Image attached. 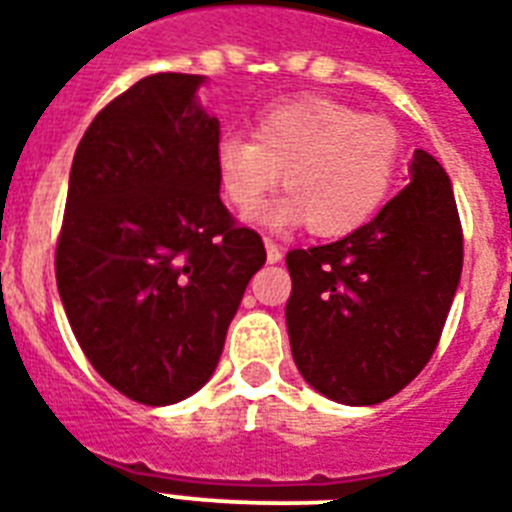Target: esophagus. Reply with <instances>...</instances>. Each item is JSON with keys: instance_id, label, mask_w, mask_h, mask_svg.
<instances>
[{"instance_id": "1", "label": "esophagus", "mask_w": 512, "mask_h": 512, "mask_svg": "<svg viewBox=\"0 0 512 512\" xmlns=\"http://www.w3.org/2000/svg\"><path fill=\"white\" fill-rule=\"evenodd\" d=\"M265 252H268V263H281V257H284L281 247L273 239H265Z\"/></svg>"}]
</instances>
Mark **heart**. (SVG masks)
<instances>
[{"label":"heart","instance_id":"heart-1","mask_svg":"<svg viewBox=\"0 0 512 512\" xmlns=\"http://www.w3.org/2000/svg\"><path fill=\"white\" fill-rule=\"evenodd\" d=\"M401 159V132L385 116L305 95L265 108L252 138H220L215 172L228 204L249 212L284 170L289 193L257 209V220L268 228L308 223L316 236H348L385 207Z\"/></svg>","mask_w":512,"mask_h":512}]
</instances>
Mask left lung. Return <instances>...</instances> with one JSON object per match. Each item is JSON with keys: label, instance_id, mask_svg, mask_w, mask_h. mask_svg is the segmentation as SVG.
Here are the masks:
<instances>
[{"label": "left lung", "instance_id": "1", "mask_svg": "<svg viewBox=\"0 0 512 512\" xmlns=\"http://www.w3.org/2000/svg\"><path fill=\"white\" fill-rule=\"evenodd\" d=\"M287 329L305 380L332 401L372 406L436 353L462 273L452 180L414 151L412 183L350 236L287 255Z\"/></svg>", "mask_w": 512, "mask_h": 512}]
</instances>
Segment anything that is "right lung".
<instances>
[{
	"label": "right lung",
	"mask_w": 512,
	"mask_h": 512,
	"mask_svg": "<svg viewBox=\"0 0 512 512\" xmlns=\"http://www.w3.org/2000/svg\"><path fill=\"white\" fill-rule=\"evenodd\" d=\"M196 74H151L84 132L68 177L55 279L103 380L167 406L212 377L228 324L265 263L260 233L220 201V122Z\"/></svg>",
	"instance_id": "obj_1"
}]
</instances>
